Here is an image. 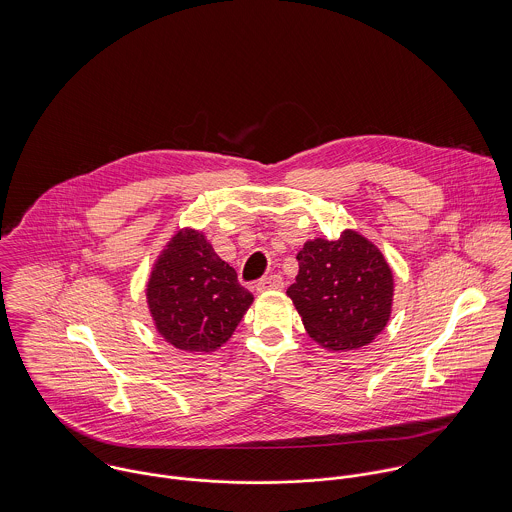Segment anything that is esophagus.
<instances>
[{"label": "esophagus", "instance_id": "esophagus-1", "mask_svg": "<svg viewBox=\"0 0 512 512\" xmlns=\"http://www.w3.org/2000/svg\"><path fill=\"white\" fill-rule=\"evenodd\" d=\"M284 288V280L280 276H270V278H264L256 284V292H276V290H282Z\"/></svg>", "mask_w": 512, "mask_h": 512}]
</instances>
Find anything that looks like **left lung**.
Wrapping results in <instances>:
<instances>
[{
  "instance_id": "1",
  "label": "left lung",
  "mask_w": 512,
  "mask_h": 512,
  "mask_svg": "<svg viewBox=\"0 0 512 512\" xmlns=\"http://www.w3.org/2000/svg\"><path fill=\"white\" fill-rule=\"evenodd\" d=\"M288 288L307 335L325 351H355L380 335L392 313L394 276L376 244L357 230L313 238L297 252Z\"/></svg>"
}]
</instances>
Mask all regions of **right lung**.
Returning <instances> with one entry per match:
<instances>
[{
    "label": "right lung",
    "mask_w": 512,
    "mask_h": 512,
    "mask_svg": "<svg viewBox=\"0 0 512 512\" xmlns=\"http://www.w3.org/2000/svg\"><path fill=\"white\" fill-rule=\"evenodd\" d=\"M146 299L163 341L185 353H213L232 337L254 295L201 230L179 228L153 262Z\"/></svg>",
    "instance_id": "right-lung-1"
}]
</instances>
